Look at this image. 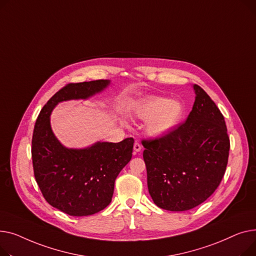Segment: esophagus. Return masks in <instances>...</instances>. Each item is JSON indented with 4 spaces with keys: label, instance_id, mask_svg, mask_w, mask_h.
Returning <instances> with one entry per match:
<instances>
[{
    "label": "esophagus",
    "instance_id": "34e87169",
    "mask_svg": "<svg viewBox=\"0 0 256 256\" xmlns=\"http://www.w3.org/2000/svg\"><path fill=\"white\" fill-rule=\"evenodd\" d=\"M133 148H134L135 152H140L142 146V144H140L138 142H134V146H133Z\"/></svg>",
    "mask_w": 256,
    "mask_h": 256
}]
</instances>
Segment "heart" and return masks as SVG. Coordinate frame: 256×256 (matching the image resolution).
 Returning <instances> with one entry per match:
<instances>
[{
	"mask_svg": "<svg viewBox=\"0 0 256 256\" xmlns=\"http://www.w3.org/2000/svg\"><path fill=\"white\" fill-rule=\"evenodd\" d=\"M183 112V105L178 100L154 97L142 105L138 116L144 120H148V131L150 134L154 136H162L178 124Z\"/></svg>",
	"mask_w": 256,
	"mask_h": 256,
	"instance_id": "heart-1",
	"label": "heart"
}]
</instances>
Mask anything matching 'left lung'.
I'll list each match as a JSON object with an SVG mask.
<instances>
[{
	"instance_id": "obj_1",
	"label": "left lung",
	"mask_w": 256,
	"mask_h": 256,
	"mask_svg": "<svg viewBox=\"0 0 256 256\" xmlns=\"http://www.w3.org/2000/svg\"><path fill=\"white\" fill-rule=\"evenodd\" d=\"M186 122L155 138L142 140L148 193L155 204L182 212L215 192L226 170L230 138L223 114L204 90Z\"/></svg>"
}]
</instances>
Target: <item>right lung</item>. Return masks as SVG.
I'll return each instance as SVG.
<instances>
[{
	"mask_svg": "<svg viewBox=\"0 0 256 256\" xmlns=\"http://www.w3.org/2000/svg\"><path fill=\"white\" fill-rule=\"evenodd\" d=\"M108 84L104 80L68 84L46 102L36 120L32 138L36 182L45 200L70 216L93 215L110 204L116 178L131 160L134 140L67 148L54 135L50 116L58 102L86 99Z\"/></svg>",
	"mask_w": 256,
	"mask_h": 256,
	"instance_id": "obj_1",
	"label": "right lung"
}]
</instances>
